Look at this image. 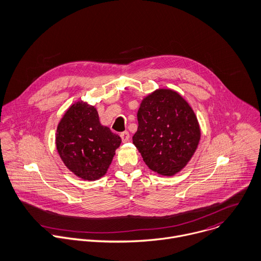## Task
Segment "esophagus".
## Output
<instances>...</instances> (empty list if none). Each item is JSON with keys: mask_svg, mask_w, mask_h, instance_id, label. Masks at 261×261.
Segmentation results:
<instances>
[{"mask_svg": "<svg viewBox=\"0 0 261 261\" xmlns=\"http://www.w3.org/2000/svg\"><path fill=\"white\" fill-rule=\"evenodd\" d=\"M120 137H121V139H122V142L123 143H126V142H128L129 141V133L128 132H123V133H121L120 134Z\"/></svg>", "mask_w": 261, "mask_h": 261, "instance_id": "obj_1", "label": "esophagus"}]
</instances>
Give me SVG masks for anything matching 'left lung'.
I'll use <instances>...</instances> for the list:
<instances>
[{
  "label": "left lung",
  "mask_w": 261,
  "mask_h": 261,
  "mask_svg": "<svg viewBox=\"0 0 261 261\" xmlns=\"http://www.w3.org/2000/svg\"><path fill=\"white\" fill-rule=\"evenodd\" d=\"M133 143L150 170L174 176L191 160L200 140L197 118L175 90L156 89L143 98Z\"/></svg>",
  "instance_id": "left-lung-1"
}]
</instances>
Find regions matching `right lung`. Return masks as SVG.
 Here are the masks:
<instances>
[{
    "instance_id": "1",
    "label": "right lung",
    "mask_w": 261,
    "mask_h": 261,
    "mask_svg": "<svg viewBox=\"0 0 261 261\" xmlns=\"http://www.w3.org/2000/svg\"><path fill=\"white\" fill-rule=\"evenodd\" d=\"M56 144L65 166L77 177L94 181L105 175L121 139L100 124L93 106L76 101L61 119Z\"/></svg>"
}]
</instances>
